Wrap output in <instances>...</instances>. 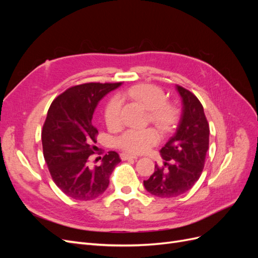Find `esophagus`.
Segmentation results:
<instances>
[{
	"label": "esophagus",
	"mask_w": 258,
	"mask_h": 258,
	"mask_svg": "<svg viewBox=\"0 0 258 258\" xmlns=\"http://www.w3.org/2000/svg\"><path fill=\"white\" fill-rule=\"evenodd\" d=\"M120 158L122 160H129V159H138L137 156H132V155H129V154H126V153H122L120 154Z\"/></svg>",
	"instance_id": "34e87169"
}]
</instances>
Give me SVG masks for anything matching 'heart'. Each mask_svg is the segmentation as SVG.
<instances>
[{
	"mask_svg": "<svg viewBox=\"0 0 258 258\" xmlns=\"http://www.w3.org/2000/svg\"><path fill=\"white\" fill-rule=\"evenodd\" d=\"M128 97L141 103L151 111L152 120L162 129H168L173 120L172 110L166 103V95L159 87L151 84L132 86L122 92ZM120 99L114 96L107 101L104 107V120L108 127L114 128L120 122ZM159 141V134L155 129H128L115 139V145L131 154H141Z\"/></svg>",
	"mask_w": 258,
	"mask_h": 258,
	"instance_id": "obj_1",
	"label": "heart"
}]
</instances>
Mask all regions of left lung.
<instances>
[{"label": "left lung", "mask_w": 258, "mask_h": 258, "mask_svg": "<svg viewBox=\"0 0 258 258\" xmlns=\"http://www.w3.org/2000/svg\"><path fill=\"white\" fill-rule=\"evenodd\" d=\"M176 89L182 98L181 119L175 134L160 150L163 167L155 166V172L143 182L154 196L171 198L188 191L205 167L209 150L210 128L204 106L198 98L181 86Z\"/></svg>", "instance_id": "obj_1"}]
</instances>
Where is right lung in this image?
I'll return each instance as SVG.
<instances>
[{
    "mask_svg": "<svg viewBox=\"0 0 258 258\" xmlns=\"http://www.w3.org/2000/svg\"><path fill=\"white\" fill-rule=\"evenodd\" d=\"M120 85H77L61 93L49 107L42 131L44 158L53 182L73 199L92 200L102 195L120 162L118 154L108 152L100 165L89 163L98 135L91 123L93 112L99 101Z\"/></svg>",
    "mask_w": 258,
    "mask_h": 258,
    "instance_id": "add662e5",
    "label": "right lung"
}]
</instances>
